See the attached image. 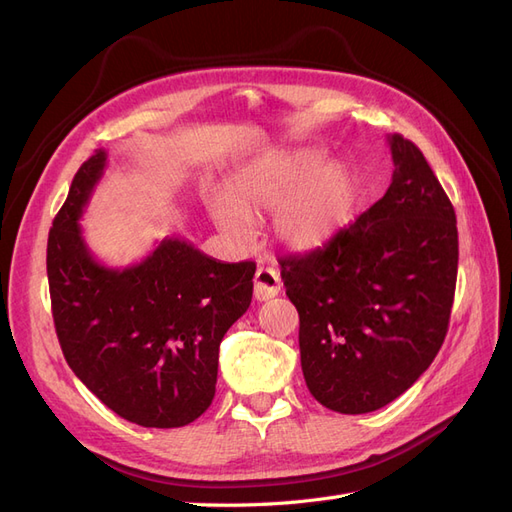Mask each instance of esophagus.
Returning a JSON list of instances; mask_svg holds the SVG:
<instances>
[{
  "label": "esophagus",
  "mask_w": 512,
  "mask_h": 512,
  "mask_svg": "<svg viewBox=\"0 0 512 512\" xmlns=\"http://www.w3.org/2000/svg\"><path fill=\"white\" fill-rule=\"evenodd\" d=\"M282 290V280H280V271H275L273 267H258L254 275V297L256 301H269L277 297Z\"/></svg>",
  "instance_id": "obj_1"
}]
</instances>
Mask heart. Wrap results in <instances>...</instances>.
<instances>
[{"label": "heart", "instance_id": "heart-1", "mask_svg": "<svg viewBox=\"0 0 512 512\" xmlns=\"http://www.w3.org/2000/svg\"><path fill=\"white\" fill-rule=\"evenodd\" d=\"M318 151H282L241 168L209 203L211 218L235 245L252 239V222L273 209L271 230L292 250L331 239L354 203V179L344 164H320Z\"/></svg>", "mask_w": 512, "mask_h": 512}]
</instances>
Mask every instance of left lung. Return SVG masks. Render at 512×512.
Here are the masks:
<instances>
[{
  "label": "left lung",
  "instance_id": "1",
  "mask_svg": "<svg viewBox=\"0 0 512 512\" xmlns=\"http://www.w3.org/2000/svg\"><path fill=\"white\" fill-rule=\"evenodd\" d=\"M393 181L316 250L280 258L299 312L301 367L324 408L391 404L436 359L457 282V220L423 151L389 136Z\"/></svg>",
  "mask_w": 512,
  "mask_h": 512
}]
</instances>
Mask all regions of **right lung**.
<instances>
[{
	"mask_svg": "<svg viewBox=\"0 0 512 512\" xmlns=\"http://www.w3.org/2000/svg\"><path fill=\"white\" fill-rule=\"evenodd\" d=\"M104 166L98 149L74 175L49 232L59 346L76 378L121 418L183 427L211 406L220 344L252 303L256 265L215 260L181 239H164L134 267L100 265L79 220Z\"/></svg>",
	"mask_w": 512,
	"mask_h": 512,
	"instance_id": "1",
	"label": "right lung"
}]
</instances>
